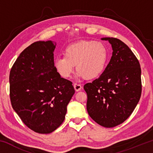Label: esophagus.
Listing matches in <instances>:
<instances>
[{"mask_svg":"<svg viewBox=\"0 0 153 153\" xmlns=\"http://www.w3.org/2000/svg\"><path fill=\"white\" fill-rule=\"evenodd\" d=\"M74 86L75 90H76V91H77V92L79 91V90L82 88V85L79 84H77V83H75V84H74Z\"/></svg>","mask_w":153,"mask_h":153,"instance_id":"obj_1","label":"esophagus"}]
</instances>
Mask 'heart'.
<instances>
[{"label":"heart","instance_id":"heart-1","mask_svg":"<svg viewBox=\"0 0 153 153\" xmlns=\"http://www.w3.org/2000/svg\"><path fill=\"white\" fill-rule=\"evenodd\" d=\"M108 49L99 41H81L67 46L64 56H57L54 65L63 78H69L76 65L77 76L87 79L97 78L105 71L108 61Z\"/></svg>","mask_w":153,"mask_h":153}]
</instances>
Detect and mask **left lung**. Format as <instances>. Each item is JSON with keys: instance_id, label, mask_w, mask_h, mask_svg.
<instances>
[{"instance_id": "obj_1", "label": "left lung", "mask_w": 153, "mask_h": 153, "mask_svg": "<svg viewBox=\"0 0 153 153\" xmlns=\"http://www.w3.org/2000/svg\"><path fill=\"white\" fill-rule=\"evenodd\" d=\"M113 48V55L105 71L84 88L86 108L93 120L105 128L124 122L136 108L142 92L141 68L133 52L116 38H103Z\"/></svg>"}]
</instances>
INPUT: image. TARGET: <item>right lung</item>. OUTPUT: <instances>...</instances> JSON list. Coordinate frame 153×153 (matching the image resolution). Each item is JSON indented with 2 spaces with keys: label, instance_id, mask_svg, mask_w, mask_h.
<instances>
[{
  "label": "right lung",
  "instance_id": "right-lung-1",
  "mask_svg": "<svg viewBox=\"0 0 153 153\" xmlns=\"http://www.w3.org/2000/svg\"><path fill=\"white\" fill-rule=\"evenodd\" d=\"M55 45L51 40L32 43L21 53L10 71L12 107L36 133H51L61 125L75 93L72 82L61 77L54 65Z\"/></svg>",
  "mask_w": 153,
  "mask_h": 153
}]
</instances>
